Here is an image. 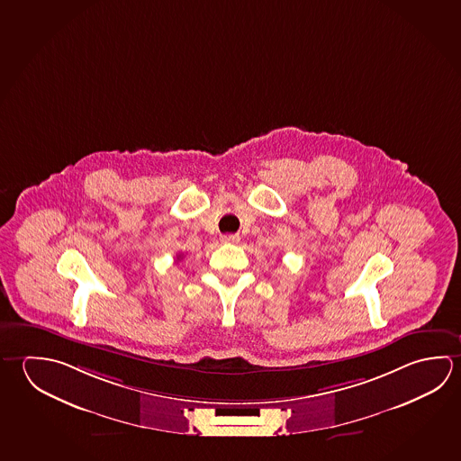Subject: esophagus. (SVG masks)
<instances>
[{
    "instance_id": "obj_1",
    "label": "esophagus",
    "mask_w": 461,
    "mask_h": 461,
    "mask_svg": "<svg viewBox=\"0 0 461 461\" xmlns=\"http://www.w3.org/2000/svg\"><path fill=\"white\" fill-rule=\"evenodd\" d=\"M240 234H223L221 236V242H225V244H238L240 242Z\"/></svg>"
}]
</instances>
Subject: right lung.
Returning a JSON list of instances; mask_svg holds the SVG:
<instances>
[{"instance_id":"1","label":"right lung","mask_w":461,"mask_h":461,"mask_svg":"<svg viewBox=\"0 0 461 461\" xmlns=\"http://www.w3.org/2000/svg\"><path fill=\"white\" fill-rule=\"evenodd\" d=\"M179 258H181V256H179Z\"/></svg>"}]
</instances>
